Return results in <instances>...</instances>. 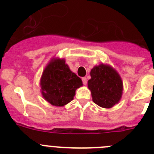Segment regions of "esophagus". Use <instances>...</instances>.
I'll list each match as a JSON object with an SVG mask.
<instances>
[{
    "label": "esophagus",
    "instance_id": "obj_1",
    "mask_svg": "<svg viewBox=\"0 0 154 154\" xmlns=\"http://www.w3.org/2000/svg\"><path fill=\"white\" fill-rule=\"evenodd\" d=\"M82 82H83L84 85H86L87 84V79L85 78V77H83V78L82 79Z\"/></svg>",
    "mask_w": 154,
    "mask_h": 154
}]
</instances>
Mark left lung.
I'll use <instances>...</instances> for the list:
<instances>
[{"label": "left lung", "instance_id": "1", "mask_svg": "<svg viewBox=\"0 0 154 154\" xmlns=\"http://www.w3.org/2000/svg\"><path fill=\"white\" fill-rule=\"evenodd\" d=\"M88 88L92 101L99 106L109 109L120 101L123 91L122 79L111 65L101 63L94 66L90 72Z\"/></svg>", "mask_w": 154, "mask_h": 154}]
</instances>
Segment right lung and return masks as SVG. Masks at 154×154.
<instances>
[{
	"label": "right lung",
	"mask_w": 154,
	"mask_h": 154,
	"mask_svg": "<svg viewBox=\"0 0 154 154\" xmlns=\"http://www.w3.org/2000/svg\"><path fill=\"white\" fill-rule=\"evenodd\" d=\"M41 93L48 103L61 107L70 103L82 81L69 69L64 58H52L40 79Z\"/></svg>",
	"instance_id": "obj_1"
}]
</instances>
